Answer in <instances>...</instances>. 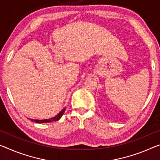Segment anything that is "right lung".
Wrapping results in <instances>:
<instances>
[{
    "mask_svg": "<svg viewBox=\"0 0 160 160\" xmlns=\"http://www.w3.org/2000/svg\"><path fill=\"white\" fill-rule=\"evenodd\" d=\"M66 110V107L63 108V109L61 110V111L58 113L57 115H56L55 117H53L52 118H50V119H42V120H40V119H29L31 121H33L34 122H36V123H48V122H56V121H58V120H59L61 119V117L63 116V113H64Z\"/></svg>",
    "mask_w": 160,
    "mask_h": 160,
    "instance_id": "1",
    "label": "right lung"
}]
</instances>
